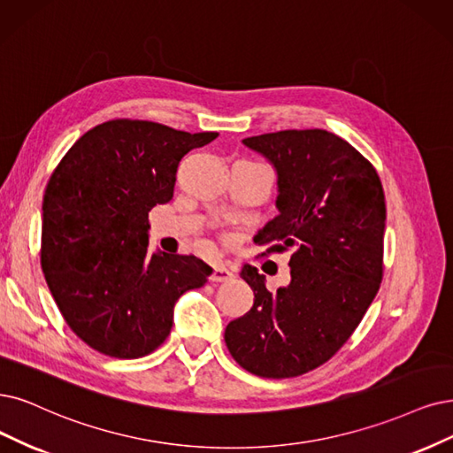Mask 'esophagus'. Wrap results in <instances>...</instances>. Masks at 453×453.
I'll list each match as a JSON object with an SVG mask.
<instances>
[{"instance_id": "obj_1", "label": "esophagus", "mask_w": 453, "mask_h": 453, "mask_svg": "<svg viewBox=\"0 0 453 453\" xmlns=\"http://www.w3.org/2000/svg\"><path fill=\"white\" fill-rule=\"evenodd\" d=\"M233 276H235V273H233V269H231V266H229L227 263H218V265L214 266L212 274H211V280H212V281H227V280H231Z\"/></svg>"}]
</instances>
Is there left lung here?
Masks as SVG:
<instances>
[{
  "mask_svg": "<svg viewBox=\"0 0 453 453\" xmlns=\"http://www.w3.org/2000/svg\"><path fill=\"white\" fill-rule=\"evenodd\" d=\"M278 175V216L254 241L286 252L289 286L271 293L256 266L241 278L254 306L226 328L231 357L266 379L304 375L338 353L360 325L382 280L387 205L372 162L321 128L280 130L242 140Z\"/></svg>",
  "mask_w": 453,
  "mask_h": 453,
  "instance_id": "1",
  "label": "left lung"
}]
</instances>
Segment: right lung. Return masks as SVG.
<instances>
[{
	"label": "right lung",
	"instance_id": "right-lung-1",
	"mask_svg": "<svg viewBox=\"0 0 453 453\" xmlns=\"http://www.w3.org/2000/svg\"><path fill=\"white\" fill-rule=\"evenodd\" d=\"M216 136L113 119L83 134L50 177L41 266L63 319L98 353H153L179 296L211 276L194 256L149 254V211L173 197L180 158Z\"/></svg>",
	"mask_w": 453,
	"mask_h": 453
}]
</instances>
